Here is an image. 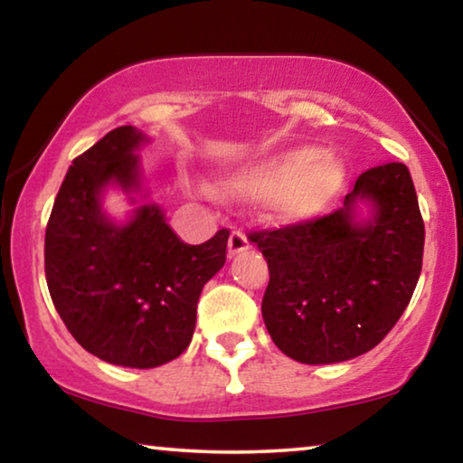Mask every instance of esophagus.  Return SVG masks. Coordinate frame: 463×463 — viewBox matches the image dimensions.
<instances>
[{
  "instance_id": "1",
  "label": "esophagus",
  "mask_w": 463,
  "mask_h": 463,
  "mask_svg": "<svg viewBox=\"0 0 463 463\" xmlns=\"http://www.w3.org/2000/svg\"><path fill=\"white\" fill-rule=\"evenodd\" d=\"M244 250H249V238H246L242 232H232L230 242H227V252H230V257L240 255V252Z\"/></svg>"
}]
</instances>
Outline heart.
I'll return each instance as SVG.
<instances>
[{"label":"heart","mask_w":463,"mask_h":463,"mask_svg":"<svg viewBox=\"0 0 463 463\" xmlns=\"http://www.w3.org/2000/svg\"><path fill=\"white\" fill-rule=\"evenodd\" d=\"M345 185V166L331 151L297 145L244 160L217 181L225 198H263V217L295 225L331 211Z\"/></svg>","instance_id":"obj_1"}]
</instances>
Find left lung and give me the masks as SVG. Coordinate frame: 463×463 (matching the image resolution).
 <instances>
[{
  "instance_id": "8db88e82",
  "label": "left lung",
  "mask_w": 463,
  "mask_h": 463,
  "mask_svg": "<svg viewBox=\"0 0 463 463\" xmlns=\"http://www.w3.org/2000/svg\"><path fill=\"white\" fill-rule=\"evenodd\" d=\"M360 199L373 217L360 224ZM269 268L261 314L271 341L303 364L369 352L409 306L421 274L423 219L409 168H369L344 206L306 223L250 232Z\"/></svg>"
}]
</instances>
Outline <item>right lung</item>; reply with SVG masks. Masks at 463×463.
I'll list each match as a JSON object with an SVG mask.
<instances>
[{
    "label": "right lung",
    "mask_w": 463,
    "mask_h": 463,
    "mask_svg": "<svg viewBox=\"0 0 463 463\" xmlns=\"http://www.w3.org/2000/svg\"><path fill=\"white\" fill-rule=\"evenodd\" d=\"M132 126L107 132L67 170L46 227V282L56 312L86 352L118 366L154 369L187 350L204 284L223 268L230 230L185 244L154 204L126 225L100 208L109 183L138 187Z\"/></svg>",
    "instance_id": "1"
}]
</instances>
